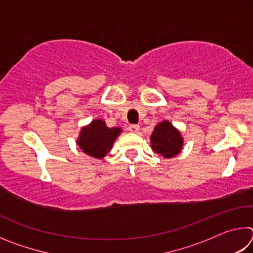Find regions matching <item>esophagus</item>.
Instances as JSON below:
<instances>
[{
  "label": "esophagus",
  "mask_w": 253,
  "mask_h": 253,
  "mask_svg": "<svg viewBox=\"0 0 253 253\" xmlns=\"http://www.w3.org/2000/svg\"><path fill=\"white\" fill-rule=\"evenodd\" d=\"M128 130H129L130 132H138L139 131V126L138 125H130L129 127H128Z\"/></svg>",
  "instance_id": "34e87169"
}]
</instances>
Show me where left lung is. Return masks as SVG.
Returning a JSON list of instances; mask_svg holds the SVG:
<instances>
[{"mask_svg": "<svg viewBox=\"0 0 253 253\" xmlns=\"http://www.w3.org/2000/svg\"><path fill=\"white\" fill-rule=\"evenodd\" d=\"M184 139L181 131L169 121L158 123L151 135L152 149L164 158H173L182 152Z\"/></svg>", "mask_w": 253, "mask_h": 253, "instance_id": "8db88e82", "label": "left lung"}]
</instances>
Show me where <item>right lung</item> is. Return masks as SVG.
<instances>
[{"label": "right lung", "instance_id": "1", "mask_svg": "<svg viewBox=\"0 0 253 253\" xmlns=\"http://www.w3.org/2000/svg\"><path fill=\"white\" fill-rule=\"evenodd\" d=\"M123 132L121 127L109 128L104 119H93L80 129L77 145L84 154L93 158H105L117 137Z\"/></svg>", "mask_w": 253, "mask_h": 253}]
</instances>
